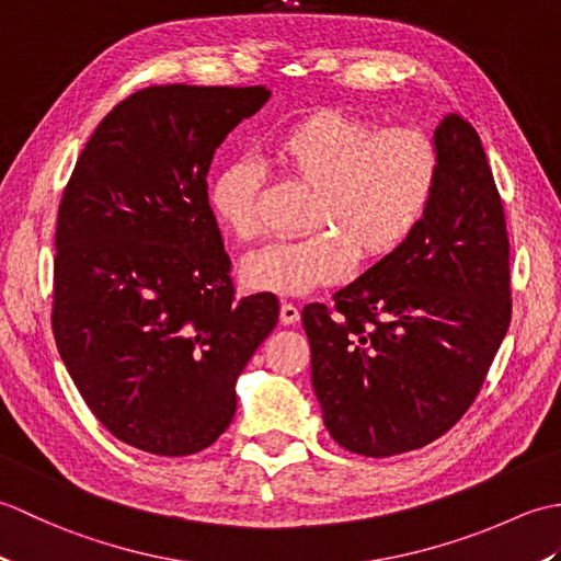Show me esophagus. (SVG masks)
<instances>
[{
	"label": "esophagus",
	"mask_w": 561,
	"mask_h": 561,
	"mask_svg": "<svg viewBox=\"0 0 561 561\" xmlns=\"http://www.w3.org/2000/svg\"><path fill=\"white\" fill-rule=\"evenodd\" d=\"M299 318H301L299 306H294V304H289V301H282V308H279V323H282V325L299 323Z\"/></svg>",
	"instance_id": "34e87169"
}]
</instances>
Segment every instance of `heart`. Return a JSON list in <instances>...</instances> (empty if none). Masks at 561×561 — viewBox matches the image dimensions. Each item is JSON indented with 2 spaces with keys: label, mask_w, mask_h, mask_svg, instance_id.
<instances>
[{
  "label": "heart",
  "mask_w": 561,
  "mask_h": 561,
  "mask_svg": "<svg viewBox=\"0 0 561 561\" xmlns=\"http://www.w3.org/2000/svg\"><path fill=\"white\" fill-rule=\"evenodd\" d=\"M282 171L311 185L304 226L274 238L243 260L250 289L304 294L347 277L354 257L376 262L396 253L420 229L438 183V149L424 129L376 127L362 115L320 108L282 127L270 139ZM260 165L224 163L211 178L209 207L236 238H255Z\"/></svg>",
  "instance_id": "1"
}]
</instances>
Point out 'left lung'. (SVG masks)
Masks as SVG:
<instances>
[{"label": "left lung", "mask_w": 561, "mask_h": 561, "mask_svg": "<svg viewBox=\"0 0 561 561\" xmlns=\"http://www.w3.org/2000/svg\"><path fill=\"white\" fill-rule=\"evenodd\" d=\"M438 183L420 229L301 313L323 422L342 448L388 458L432 444L468 412L508 323L502 195L458 113L434 133Z\"/></svg>", "instance_id": "obj_1"}]
</instances>
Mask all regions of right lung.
<instances>
[{
  "mask_svg": "<svg viewBox=\"0 0 561 561\" xmlns=\"http://www.w3.org/2000/svg\"><path fill=\"white\" fill-rule=\"evenodd\" d=\"M265 87H149L103 117L57 211L53 332L96 420L153 456L211 446L236 380L277 325L274 294L236 299L207 195L214 151Z\"/></svg>",
  "mask_w": 561,
  "mask_h": 561,
  "instance_id": "right-lung-1",
  "label": "right lung"
}]
</instances>
